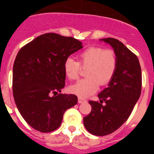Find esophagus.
Segmentation results:
<instances>
[{
    "mask_svg": "<svg viewBox=\"0 0 154 154\" xmlns=\"http://www.w3.org/2000/svg\"><path fill=\"white\" fill-rule=\"evenodd\" d=\"M85 99H84V98H82V97H78V103H80V104H81V103H84V102H85Z\"/></svg>",
    "mask_w": 154,
    "mask_h": 154,
    "instance_id": "34e87169",
    "label": "esophagus"
}]
</instances>
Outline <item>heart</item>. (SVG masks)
Here are the masks:
<instances>
[{
    "label": "heart",
    "mask_w": 154,
    "mask_h": 154,
    "mask_svg": "<svg viewBox=\"0 0 154 154\" xmlns=\"http://www.w3.org/2000/svg\"><path fill=\"white\" fill-rule=\"evenodd\" d=\"M79 61L68 57L64 62V72L68 79L79 78L82 66L86 69V78L69 87V92L80 97H86L97 91L100 85H106L114 76L117 66V55L112 49L89 47L78 54Z\"/></svg>",
    "instance_id": "heart-1"
}]
</instances>
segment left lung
Here are the masks:
<instances>
[{
  "label": "left lung",
  "instance_id": "1",
  "mask_svg": "<svg viewBox=\"0 0 154 154\" xmlns=\"http://www.w3.org/2000/svg\"><path fill=\"white\" fill-rule=\"evenodd\" d=\"M101 41L113 48L117 66L109 86L98 94L99 101H89L92 110L83 118L85 129L96 136L112 134L126 122L140 97L142 82L137 57L118 40Z\"/></svg>",
  "mask_w": 154,
  "mask_h": 154
}]
</instances>
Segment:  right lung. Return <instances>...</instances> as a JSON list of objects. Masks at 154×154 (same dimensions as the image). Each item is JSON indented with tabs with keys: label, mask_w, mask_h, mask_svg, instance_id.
I'll list each match as a JSON object with an SVG mask.
<instances>
[{
	"label": "right lung",
	"mask_w": 154,
	"mask_h": 154,
	"mask_svg": "<svg viewBox=\"0 0 154 154\" xmlns=\"http://www.w3.org/2000/svg\"><path fill=\"white\" fill-rule=\"evenodd\" d=\"M82 43L57 33L42 34L19 50L13 69V94L25 121L37 131L59 128L63 115L77 103L74 94H62L64 62Z\"/></svg>",
	"instance_id": "1"
}]
</instances>
